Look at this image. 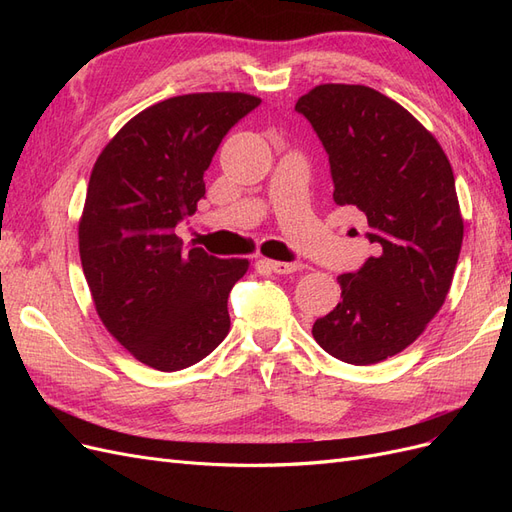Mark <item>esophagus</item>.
Masks as SVG:
<instances>
[{"label": "esophagus", "mask_w": 512, "mask_h": 512, "mask_svg": "<svg viewBox=\"0 0 512 512\" xmlns=\"http://www.w3.org/2000/svg\"><path fill=\"white\" fill-rule=\"evenodd\" d=\"M262 265H265L269 271L277 273V275H288V273H294V271H301L305 265H301V262H280V260H260Z\"/></svg>", "instance_id": "1"}]
</instances>
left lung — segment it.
Segmentation results:
<instances>
[{
    "label": "left lung",
    "mask_w": 512,
    "mask_h": 512,
    "mask_svg": "<svg viewBox=\"0 0 512 512\" xmlns=\"http://www.w3.org/2000/svg\"><path fill=\"white\" fill-rule=\"evenodd\" d=\"M294 111L329 153L333 200L363 211L376 245L337 277L342 301L312 335L339 361L380 363L425 331L451 290L463 241L451 162L421 121L365 85H318Z\"/></svg>",
    "instance_id": "8db88e82"
}]
</instances>
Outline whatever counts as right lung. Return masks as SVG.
Wrapping results in <instances>:
<instances>
[{"label":"right lung","mask_w":512,"mask_h":512,"mask_svg":"<svg viewBox=\"0 0 512 512\" xmlns=\"http://www.w3.org/2000/svg\"><path fill=\"white\" fill-rule=\"evenodd\" d=\"M260 98L188 94L132 117L98 156L79 222V252L96 312L134 359L179 371L230 329L228 294L250 262L185 254L175 226L205 196L222 138Z\"/></svg>","instance_id":"obj_1"}]
</instances>
